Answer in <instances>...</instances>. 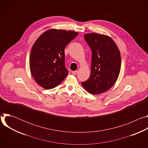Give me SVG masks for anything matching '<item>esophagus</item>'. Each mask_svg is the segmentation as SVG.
I'll return each mask as SVG.
<instances>
[{"mask_svg": "<svg viewBox=\"0 0 148 148\" xmlns=\"http://www.w3.org/2000/svg\"><path fill=\"white\" fill-rule=\"evenodd\" d=\"M77 71H72V74H73V75H76L77 74Z\"/></svg>", "mask_w": 148, "mask_h": 148, "instance_id": "obj_1", "label": "esophagus"}]
</instances>
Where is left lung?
<instances>
[{"mask_svg":"<svg viewBox=\"0 0 148 148\" xmlns=\"http://www.w3.org/2000/svg\"><path fill=\"white\" fill-rule=\"evenodd\" d=\"M92 51L91 75L82 87L89 93L100 94L110 90L116 81L121 58L115 41L108 36L88 33L84 36Z\"/></svg>","mask_w":148,"mask_h":148,"instance_id":"obj_1","label":"left lung"}]
</instances>
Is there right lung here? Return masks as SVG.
Here are the masks:
<instances>
[{
    "label": "right lung",
    "mask_w": 148,
    "mask_h": 148,
    "mask_svg": "<svg viewBox=\"0 0 148 148\" xmlns=\"http://www.w3.org/2000/svg\"><path fill=\"white\" fill-rule=\"evenodd\" d=\"M78 32L50 29L41 34L34 43L30 54L31 74L40 86L53 88L65 79L64 49L76 37Z\"/></svg>",
    "instance_id": "right-lung-1"
}]
</instances>
